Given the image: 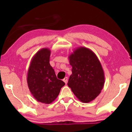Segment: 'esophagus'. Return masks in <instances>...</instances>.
<instances>
[{
    "instance_id": "esophagus-1",
    "label": "esophagus",
    "mask_w": 132,
    "mask_h": 132,
    "mask_svg": "<svg viewBox=\"0 0 132 132\" xmlns=\"http://www.w3.org/2000/svg\"><path fill=\"white\" fill-rule=\"evenodd\" d=\"M68 77H66L64 78L63 80V81L64 82H65V84H67V82H68Z\"/></svg>"
}]
</instances>
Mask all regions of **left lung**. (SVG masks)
<instances>
[{
    "mask_svg": "<svg viewBox=\"0 0 132 132\" xmlns=\"http://www.w3.org/2000/svg\"><path fill=\"white\" fill-rule=\"evenodd\" d=\"M72 73L68 85L80 101L88 103L100 94L105 76L101 64L94 52L87 48H77L69 56Z\"/></svg>",
    "mask_w": 132,
    "mask_h": 132,
    "instance_id": "8db88e82",
    "label": "left lung"
}]
</instances>
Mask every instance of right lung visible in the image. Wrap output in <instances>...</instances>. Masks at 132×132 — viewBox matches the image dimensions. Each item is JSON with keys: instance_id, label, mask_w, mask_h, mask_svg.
I'll return each mask as SVG.
<instances>
[{"instance_id": "right-lung-1", "label": "right lung", "mask_w": 132, "mask_h": 132, "mask_svg": "<svg viewBox=\"0 0 132 132\" xmlns=\"http://www.w3.org/2000/svg\"><path fill=\"white\" fill-rule=\"evenodd\" d=\"M51 51L42 48L31 59L27 80L31 93L38 101L49 104L54 101L65 83L57 79L50 65Z\"/></svg>"}]
</instances>
